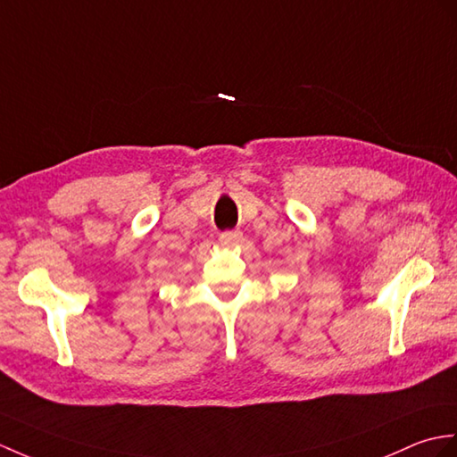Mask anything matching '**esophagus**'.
I'll return each instance as SVG.
<instances>
[{
	"mask_svg": "<svg viewBox=\"0 0 457 457\" xmlns=\"http://www.w3.org/2000/svg\"><path fill=\"white\" fill-rule=\"evenodd\" d=\"M241 239V231H224L220 233V241L224 245H236V243Z\"/></svg>",
	"mask_w": 457,
	"mask_h": 457,
	"instance_id": "34e87169",
	"label": "esophagus"
}]
</instances>
